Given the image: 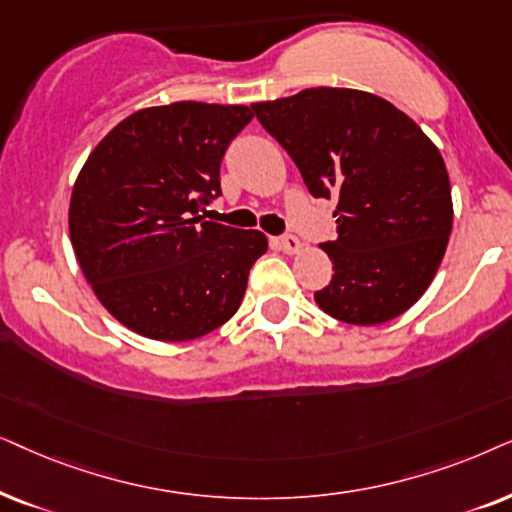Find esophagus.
Returning a JSON list of instances; mask_svg holds the SVG:
<instances>
[{
	"label": "esophagus",
	"instance_id": "obj_1",
	"mask_svg": "<svg viewBox=\"0 0 512 512\" xmlns=\"http://www.w3.org/2000/svg\"><path fill=\"white\" fill-rule=\"evenodd\" d=\"M281 250L288 252V255H295V252L302 250V241H299V238L292 236V234L283 236V238H281Z\"/></svg>",
	"mask_w": 512,
	"mask_h": 512
}]
</instances>
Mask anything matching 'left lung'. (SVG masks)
<instances>
[{
	"label": "left lung",
	"mask_w": 512,
	"mask_h": 512,
	"mask_svg": "<svg viewBox=\"0 0 512 512\" xmlns=\"http://www.w3.org/2000/svg\"><path fill=\"white\" fill-rule=\"evenodd\" d=\"M252 109L309 192L337 199V238L320 245L335 276L316 304L351 325L405 313L431 285L452 234L438 147L405 112L356 88H304Z\"/></svg>",
	"instance_id": "1"
}]
</instances>
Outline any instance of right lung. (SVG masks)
Listing matches in <instances>:
<instances>
[{
    "mask_svg": "<svg viewBox=\"0 0 512 512\" xmlns=\"http://www.w3.org/2000/svg\"><path fill=\"white\" fill-rule=\"evenodd\" d=\"M245 105L173 102L126 117L79 170L70 201L74 255L100 304L156 342H189L241 306L262 231L206 222Z\"/></svg>",
    "mask_w": 512,
    "mask_h": 512,
    "instance_id": "right-lung-1",
    "label": "right lung"
}]
</instances>
